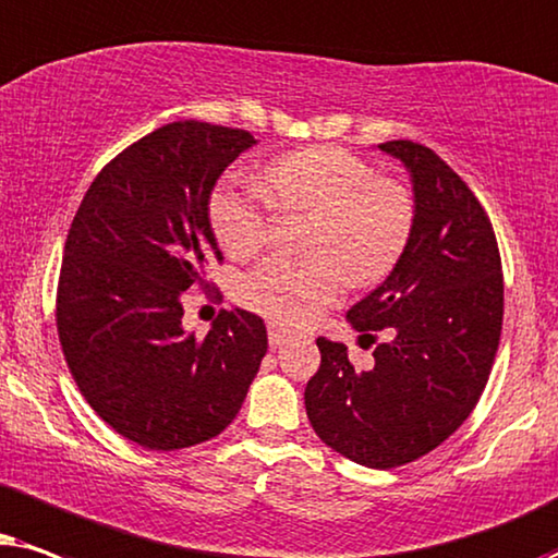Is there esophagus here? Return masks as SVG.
Returning <instances> with one entry per match:
<instances>
[{"label":"esophagus","instance_id":"1","mask_svg":"<svg viewBox=\"0 0 558 558\" xmlns=\"http://www.w3.org/2000/svg\"><path fill=\"white\" fill-rule=\"evenodd\" d=\"M267 339H270V347L272 349H278V347H283L286 341H288V331L280 329L278 324H270V326H267Z\"/></svg>","mask_w":558,"mask_h":558}]
</instances>
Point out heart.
I'll return each mask as SVG.
<instances>
[{"instance_id":"heart-1","label":"heart","mask_w":558,"mask_h":558,"mask_svg":"<svg viewBox=\"0 0 558 558\" xmlns=\"http://www.w3.org/2000/svg\"><path fill=\"white\" fill-rule=\"evenodd\" d=\"M275 206L316 214L308 236L316 255L263 259L242 278L240 295L244 306L286 326L316 318L349 278L360 286L388 278L415 227L411 191L333 145H311L267 162L263 189L225 181L211 193L209 219L227 255L250 257L263 247Z\"/></svg>"}]
</instances>
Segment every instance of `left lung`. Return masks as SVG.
<instances>
[{
  "mask_svg": "<svg viewBox=\"0 0 558 558\" xmlns=\"http://www.w3.org/2000/svg\"><path fill=\"white\" fill-rule=\"evenodd\" d=\"M413 181L415 227L383 286L347 311L362 337L388 329L369 369L324 337L306 413L326 447L373 470L415 462L474 411L502 331V263L487 211L430 147L377 145Z\"/></svg>",
  "mask_w": 558,
  "mask_h": 558,
  "instance_id": "8db88e82",
  "label": "left lung"
}]
</instances>
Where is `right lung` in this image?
Here are the masks:
<instances>
[{
    "mask_svg": "<svg viewBox=\"0 0 558 558\" xmlns=\"http://www.w3.org/2000/svg\"><path fill=\"white\" fill-rule=\"evenodd\" d=\"M252 145L247 130L170 122L109 160L71 221L56 295L63 356L96 415L145 449L221 434L267 352L250 311H221L206 337L181 324L185 291L221 259L214 183Z\"/></svg>",
    "mask_w": 558,
    "mask_h": 558,
    "instance_id": "1",
    "label": "right lung"
}]
</instances>
